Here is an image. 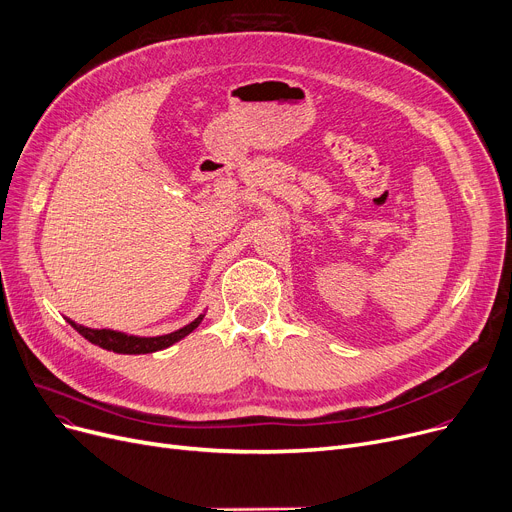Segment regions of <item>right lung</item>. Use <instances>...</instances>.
Listing matches in <instances>:
<instances>
[{
	"mask_svg": "<svg viewBox=\"0 0 512 512\" xmlns=\"http://www.w3.org/2000/svg\"><path fill=\"white\" fill-rule=\"evenodd\" d=\"M204 316H198L194 322H190L188 326L175 330V333L163 335V337H134V335H124L117 333V330H109V328H86L80 326L72 320H68L78 333L90 341L93 345H99L107 351L113 353H128V355H140V353H153V351H161L173 343H177L179 339H184L186 335H190L192 330L202 322Z\"/></svg>",
	"mask_w": 512,
	"mask_h": 512,
	"instance_id": "1",
	"label": "right lung"
}]
</instances>
